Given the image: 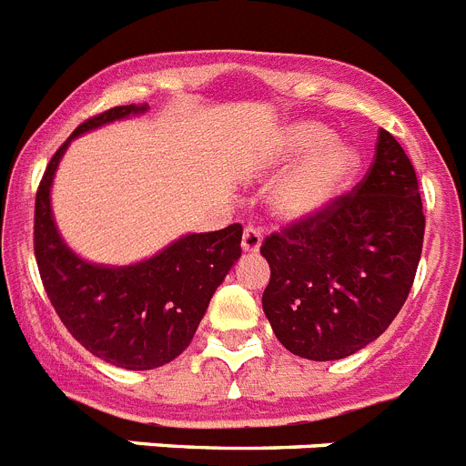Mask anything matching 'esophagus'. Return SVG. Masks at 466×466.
Instances as JSON below:
<instances>
[{"label":"esophagus","instance_id":"1","mask_svg":"<svg viewBox=\"0 0 466 466\" xmlns=\"http://www.w3.org/2000/svg\"><path fill=\"white\" fill-rule=\"evenodd\" d=\"M261 233H258L254 226H247L245 233H242V249H245L247 254H257L258 249H261Z\"/></svg>","mask_w":466,"mask_h":466}]
</instances>
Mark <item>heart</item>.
I'll return each mask as SVG.
<instances>
[{"instance_id": "heart-1", "label": "heart", "mask_w": 466, "mask_h": 466, "mask_svg": "<svg viewBox=\"0 0 466 466\" xmlns=\"http://www.w3.org/2000/svg\"><path fill=\"white\" fill-rule=\"evenodd\" d=\"M270 196L275 214L282 219H310L331 208L355 182L361 158L352 144L329 139L319 123H291L275 135L268 158L284 166L298 158Z\"/></svg>"}]
</instances>
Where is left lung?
Instances as JSON below:
<instances>
[{
  "label": "left lung",
  "mask_w": 466,
  "mask_h": 466,
  "mask_svg": "<svg viewBox=\"0 0 466 466\" xmlns=\"http://www.w3.org/2000/svg\"><path fill=\"white\" fill-rule=\"evenodd\" d=\"M425 214L401 144L380 130L366 177L331 208L263 240V312L284 348L312 361L355 355L409 299Z\"/></svg>",
  "instance_id": "1"
}]
</instances>
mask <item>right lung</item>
<instances>
[{"label": "right lung", "mask_w": 466, "mask_h": 466, "mask_svg": "<svg viewBox=\"0 0 466 466\" xmlns=\"http://www.w3.org/2000/svg\"><path fill=\"white\" fill-rule=\"evenodd\" d=\"M147 109L114 106L81 123L46 166L35 203V257L51 306L88 352L127 371L158 369L182 355L242 254L240 224L184 236L133 266L88 263L65 245L51 212V187L69 142Z\"/></svg>", "instance_id": "obj_1"}]
</instances>
